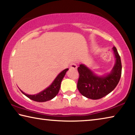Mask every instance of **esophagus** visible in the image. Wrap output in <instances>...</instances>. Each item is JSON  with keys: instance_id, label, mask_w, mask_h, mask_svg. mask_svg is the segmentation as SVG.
<instances>
[{"instance_id": "1", "label": "esophagus", "mask_w": 135, "mask_h": 135, "mask_svg": "<svg viewBox=\"0 0 135 135\" xmlns=\"http://www.w3.org/2000/svg\"><path fill=\"white\" fill-rule=\"evenodd\" d=\"M77 68V65L76 63H73L70 65V68H73V69H76Z\"/></svg>"}]
</instances>
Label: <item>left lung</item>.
Here are the masks:
<instances>
[{
  "mask_svg": "<svg viewBox=\"0 0 135 135\" xmlns=\"http://www.w3.org/2000/svg\"><path fill=\"white\" fill-rule=\"evenodd\" d=\"M115 57V64L109 74L99 77L83 64L77 68L79 78L77 89L81 94L92 99H98L111 92L118 83L122 76L120 56L115 46L113 47Z\"/></svg>",
  "mask_w": 135,
  "mask_h": 135,
  "instance_id": "obj_1",
  "label": "left lung"
}]
</instances>
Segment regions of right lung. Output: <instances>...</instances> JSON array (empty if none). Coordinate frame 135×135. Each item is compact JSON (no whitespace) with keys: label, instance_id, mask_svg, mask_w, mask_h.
Returning <instances> with one entry per match:
<instances>
[{"label":"right lung","instance_id":"obj_1","mask_svg":"<svg viewBox=\"0 0 135 135\" xmlns=\"http://www.w3.org/2000/svg\"><path fill=\"white\" fill-rule=\"evenodd\" d=\"M68 70V68L65 69L63 70L62 72H61L58 75L55 79L54 80V81L52 82V83L50 85L48 88L44 90H43L42 92L37 93L36 95H27L26 93L22 92V90L21 92L23 93L24 95L26 96L27 97H28L30 99L35 100L36 102H46L47 100H51L53 99L58 94L61 87V83L65 75L66 72Z\"/></svg>","mask_w":135,"mask_h":135}]
</instances>
